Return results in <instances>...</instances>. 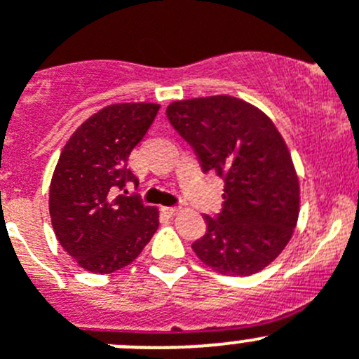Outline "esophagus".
Returning a JSON list of instances; mask_svg holds the SVG:
<instances>
[{
  "mask_svg": "<svg viewBox=\"0 0 359 359\" xmlns=\"http://www.w3.org/2000/svg\"><path fill=\"white\" fill-rule=\"evenodd\" d=\"M179 210L180 209H177V207H163V212L166 214V216H177Z\"/></svg>",
  "mask_w": 359,
  "mask_h": 359,
  "instance_id": "34e87169",
  "label": "esophagus"
}]
</instances>
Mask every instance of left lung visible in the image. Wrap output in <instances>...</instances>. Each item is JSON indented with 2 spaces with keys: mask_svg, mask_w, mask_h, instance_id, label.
<instances>
[{
  "mask_svg": "<svg viewBox=\"0 0 359 359\" xmlns=\"http://www.w3.org/2000/svg\"><path fill=\"white\" fill-rule=\"evenodd\" d=\"M166 116L203 172L225 179L223 210L205 216L193 251L226 276L262 271L285 250L299 217V177L283 136L262 109L232 95L175 100Z\"/></svg>",
  "mask_w": 359,
  "mask_h": 359,
  "instance_id": "1",
  "label": "left lung"
}]
</instances>
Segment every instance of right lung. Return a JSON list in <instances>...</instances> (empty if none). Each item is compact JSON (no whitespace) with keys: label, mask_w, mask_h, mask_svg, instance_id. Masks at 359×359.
I'll use <instances>...</instances> for the list:
<instances>
[{"label":"right lung","mask_w":359,"mask_h":359,"mask_svg":"<svg viewBox=\"0 0 359 359\" xmlns=\"http://www.w3.org/2000/svg\"><path fill=\"white\" fill-rule=\"evenodd\" d=\"M159 104H109L86 118L63 147L49 186L51 225L79 267L109 274L129 266L159 226L157 207L113 195L138 182L127 159L152 126Z\"/></svg>","instance_id":"add662e5"}]
</instances>
